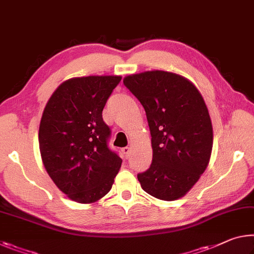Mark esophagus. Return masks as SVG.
<instances>
[{"instance_id":"34e87169","label":"esophagus","mask_w":254,"mask_h":254,"mask_svg":"<svg viewBox=\"0 0 254 254\" xmlns=\"http://www.w3.org/2000/svg\"><path fill=\"white\" fill-rule=\"evenodd\" d=\"M122 152L124 154V156H126L127 158V157L130 156V154H131V148L130 147H123L122 148Z\"/></svg>"}]
</instances>
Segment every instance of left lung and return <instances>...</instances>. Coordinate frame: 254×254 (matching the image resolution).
Wrapping results in <instances>:
<instances>
[{
  "mask_svg": "<svg viewBox=\"0 0 254 254\" xmlns=\"http://www.w3.org/2000/svg\"><path fill=\"white\" fill-rule=\"evenodd\" d=\"M144 108L151 134L152 163L139 173L141 188L157 199L183 196L208 166L212 126L198 89L183 76L148 71L123 80Z\"/></svg>",
  "mask_w": 254,
  "mask_h": 254,
  "instance_id": "8db88e82",
  "label": "left lung"
}]
</instances>
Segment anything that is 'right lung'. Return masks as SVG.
<instances>
[{
    "mask_svg": "<svg viewBox=\"0 0 254 254\" xmlns=\"http://www.w3.org/2000/svg\"><path fill=\"white\" fill-rule=\"evenodd\" d=\"M121 76H82L63 82L46 104L39 149L48 175L80 203L107 194L122 164L108 146L112 131L103 110Z\"/></svg>",
    "mask_w": 254,
    "mask_h": 254,
    "instance_id": "right-lung-1",
    "label": "right lung"
}]
</instances>
